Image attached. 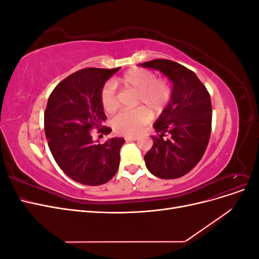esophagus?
<instances>
[{
  "mask_svg": "<svg viewBox=\"0 0 259 259\" xmlns=\"http://www.w3.org/2000/svg\"><path fill=\"white\" fill-rule=\"evenodd\" d=\"M125 139H126V142H136V140H138V137H137V136H134V137H126Z\"/></svg>",
  "mask_w": 259,
  "mask_h": 259,
  "instance_id": "obj_1",
  "label": "esophagus"
}]
</instances>
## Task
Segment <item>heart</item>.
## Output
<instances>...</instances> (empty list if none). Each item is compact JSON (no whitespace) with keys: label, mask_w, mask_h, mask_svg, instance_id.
<instances>
[{"label":"heart","mask_w":259,"mask_h":259,"mask_svg":"<svg viewBox=\"0 0 259 259\" xmlns=\"http://www.w3.org/2000/svg\"><path fill=\"white\" fill-rule=\"evenodd\" d=\"M119 83L124 88L137 93L135 106L142 107L130 111H122L112 119V127L117 134L134 136L150 120L151 111L159 114L168 104L171 97L170 85L166 80L156 79L155 74L149 70L137 68L124 73ZM100 101L107 112H113L117 107L114 85L108 82L101 90Z\"/></svg>","instance_id":"heart-1"}]
</instances>
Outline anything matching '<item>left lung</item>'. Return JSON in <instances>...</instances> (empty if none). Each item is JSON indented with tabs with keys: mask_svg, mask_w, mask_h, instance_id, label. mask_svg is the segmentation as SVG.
<instances>
[{
	"mask_svg": "<svg viewBox=\"0 0 259 259\" xmlns=\"http://www.w3.org/2000/svg\"><path fill=\"white\" fill-rule=\"evenodd\" d=\"M161 71L173 84L167 106L153 124L158 136L145 154L146 166L154 176L174 179L186 175L204 154L211 130L210 96L193 71L168 59L140 64ZM165 134L170 138L164 140Z\"/></svg>",
	"mask_w": 259,
	"mask_h": 259,
	"instance_id": "1",
	"label": "left lung"
}]
</instances>
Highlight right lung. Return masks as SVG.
<instances>
[{
    "instance_id": "right-lung-1",
    "label": "right lung",
    "mask_w": 259,
    "mask_h": 259,
    "mask_svg": "<svg viewBox=\"0 0 259 259\" xmlns=\"http://www.w3.org/2000/svg\"><path fill=\"white\" fill-rule=\"evenodd\" d=\"M120 68H86L67 76L54 89L44 113V128L50 150L58 166L75 182L88 186L108 183L120 164L124 138L104 144L94 142L91 131L105 135L107 116L100 101L105 83Z\"/></svg>"
}]
</instances>
